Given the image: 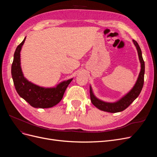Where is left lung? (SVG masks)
Returning <instances> with one entry per match:
<instances>
[{"mask_svg": "<svg viewBox=\"0 0 157 157\" xmlns=\"http://www.w3.org/2000/svg\"><path fill=\"white\" fill-rule=\"evenodd\" d=\"M133 43L135 45L137 54H138L139 60L141 64V69L139 73L138 77L136 80L134 86L130 90L129 92L124 95L118 101L115 102H107L104 101L101 99H99L95 96L91 85H90V99L93 105L96 107L99 110H101L109 113H118L124 111L135 99L138 97L144 82V74H145V63L142 57L141 50L137 42L133 40Z\"/></svg>", "mask_w": 157, "mask_h": 157, "instance_id": "left-lung-1", "label": "left lung"}]
</instances>
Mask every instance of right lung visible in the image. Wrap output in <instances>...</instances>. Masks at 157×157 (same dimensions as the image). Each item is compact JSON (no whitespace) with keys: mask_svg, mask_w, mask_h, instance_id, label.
<instances>
[{"mask_svg":"<svg viewBox=\"0 0 157 157\" xmlns=\"http://www.w3.org/2000/svg\"><path fill=\"white\" fill-rule=\"evenodd\" d=\"M26 36L17 46L13 55L12 65V77L16 90L21 98L35 108H50L56 105L63 98L66 88L73 78L59 82L54 87H43L28 80L21 67L20 52Z\"/></svg>","mask_w":157,"mask_h":157,"instance_id":"add662e5","label":"right lung"}]
</instances>
